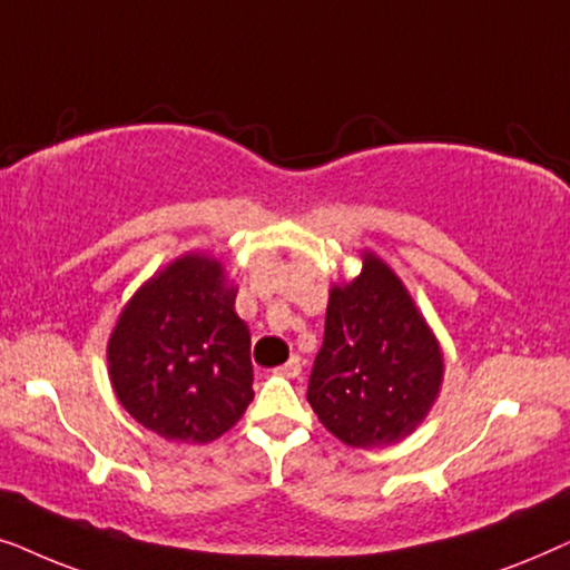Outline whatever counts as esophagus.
<instances>
[{
	"mask_svg": "<svg viewBox=\"0 0 570 570\" xmlns=\"http://www.w3.org/2000/svg\"><path fill=\"white\" fill-rule=\"evenodd\" d=\"M301 368H303L301 357L293 355L291 361H287L285 365H279V368H277L275 373H279V376H285V379H298V376H301Z\"/></svg>",
	"mask_w": 570,
	"mask_h": 570,
	"instance_id": "1",
	"label": "esophagus"
}]
</instances>
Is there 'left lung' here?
<instances>
[{"mask_svg": "<svg viewBox=\"0 0 570 570\" xmlns=\"http://www.w3.org/2000/svg\"><path fill=\"white\" fill-rule=\"evenodd\" d=\"M361 275L334 283L306 400L353 449L400 443L439 400L443 350L400 275L365 248Z\"/></svg>", "mask_w": 570, "mask_h": 570, "instance_id": "obj_1", "label": "left lung"}]
</instances>
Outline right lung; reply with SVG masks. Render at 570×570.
<instances>
[{
  "instance_id": "right-lung-1",
  "label": "right lung",
  "mask_w": 570,
  "mask_h": 570,
  "mask_svg": "<svg viewBox=\"0 0 570 570\" xmlns=\"http://www.w3.org/2000/svg\"><path fill=\"white\" fill-rule=\"evenodd\" d=\"M121 407L166 441L209 443L254 400L252 334L213 254L189 252L124 303L106 347Z\"/></svg>"
}]
</instances>
